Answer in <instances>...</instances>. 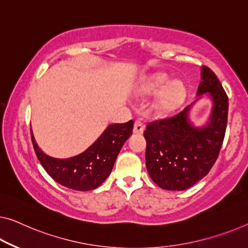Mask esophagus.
Wrapping results in <instances>:
<instances>
[{
	"instance_id": "esophagus-1",
	"label": "esophagus",
	"mask_w": 248,
	"mask_h": 248,
	"mask_svg": "<svg viewBox=\"0 0 248 248\" xmlns=\"http://www.w3.org/2000/svg\"><path fill=\"white\" fill-rule=\"evenodd\" d=\"M143 131H145V125L141 123V120H136L134 124V134L142 135Z\"/></svg>"
}]
</instances>
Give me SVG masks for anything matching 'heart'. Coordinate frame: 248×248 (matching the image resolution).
Listing matches in <instances>:
<instances>
[{
  "instance_id": "obj_1",
  "label": "heart",
  "mask_w": 248,
  "mask_h": 248,
  "mask_svg": "<svg viewBox=\"0 0 248 248\" xmlns=\"http://www.w3.org/2000/svg\"><path fill=\"white\" fill-rule=\"evenodd\" d=\"M158 93L153 102V110L157 116L166 117L176 111L186 98V87L182 80L170 81L165 72L153 73L141 81L136 89L139 98H148Z\"/></svg>"
}]
</instances>
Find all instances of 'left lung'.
Listing matches in <instances>:
<instances>
[{"instance_id":"left-lung-1","label":"left lung","mask_w":248,"mask_h":248,"mask_svg":"<svg viewBox=\"0 0 248 248\" xmlns=\"http://www.w3.org/2000/svg\"><path fill=\"white\" fill-rule=\"evenodd\" d=\"M197 99L169 119L148 124L146 167L150 178L162 189L180 191L194 186L215 164L227 125L228 98L212 70L201 68ZM206 97L212 109L205 123L196 126L190 119L194 103Z\"/></svg>"}]
</instances>
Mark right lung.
I'll list each match as a JSON object with an SVG mask.
<instances>
[{"label": "right lung", "instance_id": "obj_1", "mask_svg": "<svg viewBox=\"0 0 248 248\" xmlns=\"http://www.w3.org/2000/svg\"><path fill=\"white\" fill-rule=\"evenodd\" d=\"M134 121L109 124L83 153L70 158H54L40 149L31 130L32 143L39 161L58 184L79 191L98 188L108 178L121 148L132 134Z\"/></svg>", "mask_w": 248, "mask_h": 248}]
</instances>
